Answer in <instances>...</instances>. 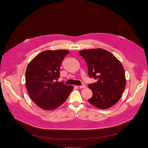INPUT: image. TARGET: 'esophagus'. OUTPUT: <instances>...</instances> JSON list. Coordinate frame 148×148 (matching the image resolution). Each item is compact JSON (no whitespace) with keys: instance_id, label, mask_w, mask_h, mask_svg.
<instances>
[{"instance_id":"esophagus-1","label":"esophagus","mask_w":148,"mask_h":148,"mask_svg":"<svg viewBox=\"0 0 148 148\" xmlns=\"http://www.w3.org/2000/svg\"><path fill=\"white\" fill-rule=\"evenodd\" d=\"M79 88H81V89H83V88H86V86L85 85H81V86H78Z\"/></svg>"}]
</instances>
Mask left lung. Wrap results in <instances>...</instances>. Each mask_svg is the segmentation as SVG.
Segmentation results:
<instances>
[{
	"label": "left lung",
	"instance_id": "1",
	"mask_svg": "<svg viewBox=\"0 0 148 148\" xmlns=\"http://www.w3.org/2000/svg\"><path fill=\"white\" fill-rule=\"evenodd\" d=\"M85 60L90 77L97 82L89 85L93 92L89 102L100 109H107L120 100L126 87L125 73L121 62L109 51L84 49L79 52Z\"/></svg>",
	"mask_w": 148,
	"mask_h": 148
}]
</instances>
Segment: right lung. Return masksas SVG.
<instances>
[{
  "mask_svg": "<svg viewBox=\"0 0 148 148\" xmlns=\"http://www.w3.org/2000/svg\"><path fill=\"white\" fill-rule=\"evenodd\" d=\"M69 53L64 49L47 50L36 56L25 73V85L31 99L40 108L52 110L61 106L73 89V86L56 81L60 66Z\"/></svg>",
  "mask_w": 148,
  "mask_h": 148,
  "instance_id": "add662e5",
  "label": "right lung"
}]
</instances>
